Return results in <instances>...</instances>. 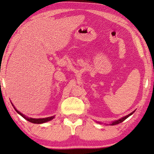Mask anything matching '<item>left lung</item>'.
Returning <instances> with one entry per match:
<instances>
[{
    "mask_svg": "<svg viewBox=\"0 0 154 154\" xmlns=\"http://www.w3.org/2000/svg\"><path fill=\"white\" fill-rule=\"evenodd\" d=\"M134 113V111H132L131 113H130V114L128 115V116H125V117H123V118H120L119 119H118V120H116V121H115V122H112V123L111 124V125H112V126H113V125H116V124H119V123H122V122H124V121L125 120V119H127L128 118L129 116H131V115H132Z\"/></svg>",
    "mask_w": 154,
    "mask_h": 154,
    "instance_id": "8db88e82",
    "label": "left lung"
}]
</instances>
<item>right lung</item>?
I'll return each mask as SVG.
<instances>
[{
  "instance_id": "add662e5",
  "label": "right lung",
  "mask_w": 154,
  "mask_h": 154,
  "mask_svg": "<svg viewBox=\"0 0 154 154\" xmlns=\"http://www.w3.org/2000/svg\"><path fill=\"white\" fill-rule=\"evenodd\" d=\"M12 104V103H11ZM12 105L14 106V105L12 104ZM14 107L15 109V110L16 111L17 113L18 114H20L21 116L23 117L25 119H26L27 121L31 122V123H34V124H43V123H45V122H49L52 119L54 118V116H51V117H49V118H39V119H35V118H28V117H26V116H24V114H22V113H20V112L19 111H17L16 109H15V106H14Z\"/></svg>"
}]
</instances>
